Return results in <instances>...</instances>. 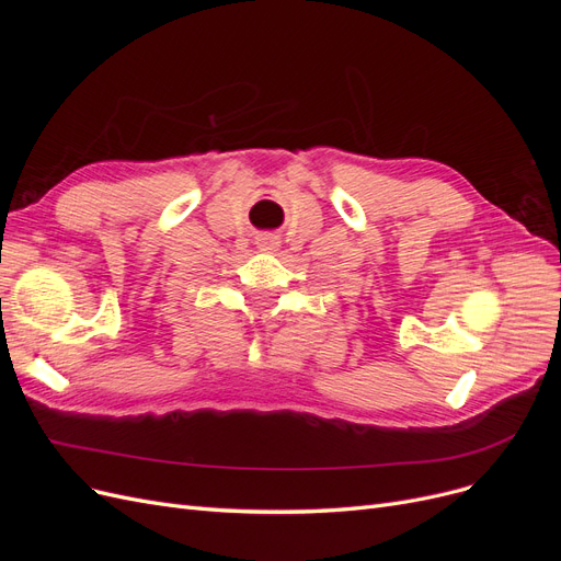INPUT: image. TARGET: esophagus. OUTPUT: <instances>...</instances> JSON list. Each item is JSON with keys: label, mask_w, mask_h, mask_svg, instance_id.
<instances>
[{"label": "esophagus", "mask_w": 561, "mask_h": 561, "mask_svg": "<svg viewBox=\"0 0 561 561\" xmlns=\"http://www.w3.org/2000/svg\"><path fill=\"white\" fill-rule=\"evenodd\" d=\"M257 248L262 252H276L280 248V239H278V236H274V233H264V236H260V239H257Z\"/></svg>", "instance_id": "1"}]
</instances>
